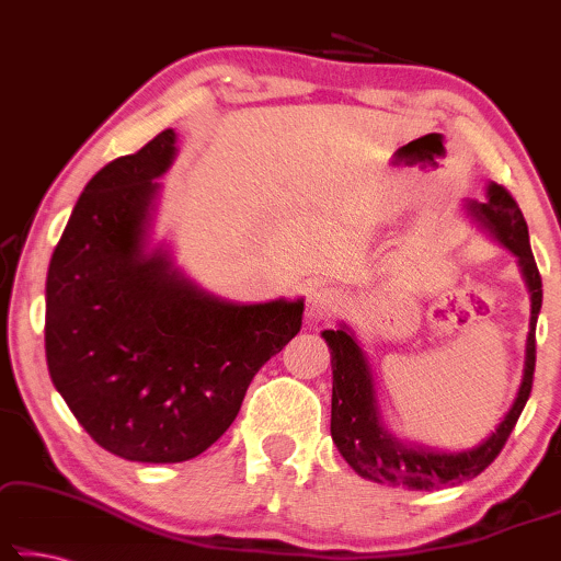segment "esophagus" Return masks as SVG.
<instances>
[{
    "mask_svg": "<svg viewBox=\"0 0 561 561\" xmlns=\"http://www.w3.org/2000/svg\"><path fill=\"white\" fill-rule=\"evenodd\" d=\"M341 308V294L336 288L319 286L306 298V321L308 323H327L336 316Z\"/></svg>",
    "mask_w": 561,
    "mask_h": 561,
    "instance_id": "esophagus-1",
    "label": "esophagus"
}]
</instances>
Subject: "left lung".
<instances>
[{
    "instance_id": "obj_1",
    "label": "left lung",
    "mask_w": 561,
    "mask_h": 561,
    "mask_svg": "<svg viewBox=\"0 0 561 561\" xmlns=\"http://www.w3.org/2000/svg\"><path fill=\"white\" fill-rule=\"evenodd\" d=\"M468 215L516 257L522 278L531 296L529 334H526L524 377L506 415L489 437L466 450H435L392 435L385 425L377 400L375 375L354 329L344 321L339 329L321 331L331 352V437L344 460L371 483L402 485L408 491H433L443 485L466 483L483 473L506 445L511 430L531 394L534 364H537V319L541 311V275L534 261L529 227L514 197L499 184L485 186V202H468Z\"/></svg>"
}]
</instances>
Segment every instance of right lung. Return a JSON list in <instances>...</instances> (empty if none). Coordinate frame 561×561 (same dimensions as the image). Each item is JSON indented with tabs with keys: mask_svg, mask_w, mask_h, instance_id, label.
Segmentation results:
<instances>
[{
	"mask_svg": "<svg viewBox=\"0 0 561 561\" xmlns=\"http://www.w3.org/2000/svg\"><path fill=\"white\" fill-rule=\"evenodd\" d=\"M167 128L105 164L72 207L45 283L50 379L113 456L182 462L238 417L257 369L300 331L304 298L234 304L207 294L153 242Z\"/></svg>",
	"mask_w": 561,
	"mask_h": 561,
	"instance_id": "right-lung-1",
	"label": "right lung"
}]
</instances>
